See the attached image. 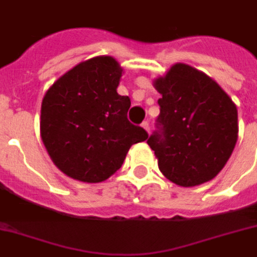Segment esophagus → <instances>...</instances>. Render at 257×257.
<instances>
[{
  "label": "esophagus",
  "instance_id": "esophagus-1",
  "mask_svg": "<svg viewBox=\"0 0 257 257\" xmlns=\"http://www.w3.org/2000/svg\"><path fill=\"white\" fill-rule=\"evenodd\" d=\"M142 127H143V128L147 131V133H150V123H148L147 120H144L143 123H142Z\"/></svg>",
  "mask_w": 257,
  "mask_h": 257
}]
</instances>
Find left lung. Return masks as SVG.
Returning <instances> with one entry per match:
<instances>
[{
  "mask_svg": "<svg viewBox=\"0 0 257 257\" xmlns=\"http://www.w3.org/2000/svg\"><path fill=\"white\" fill-rule=\"evenodd\" d=\"M159 131L148 139L159 169L182 187L209 182L222 170L238 140V110L213 79L186 63H174L153 80Z\"/></svg>",
  "mask_w": 257,
  "mask_h": 257,
  "instance_id": "obj_1",
  "label": "left lung"
}]
</instances>
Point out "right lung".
Returning a JSON list of instances; mask_svg holds the SVG:
<instances>
[{
    "mask_svg": "<svg viewBox=\"0 0 257 257\" xmlns=\"http://www.w3.org/2000/svg\"><path fill=\"white\" fill-rule=\"evenodd\" d=\"M122 74L113 57H93L65 72L44 95L41 140L54 165L70 178L106 181L130 147L148 138L127 119L130 98L117 92Z\"/></svg>",
    "mask_w": 257,
    "mask_h": 257,
    "instance_id": "right-lung-1",
    "label": "right lung"
}]
</instances>
